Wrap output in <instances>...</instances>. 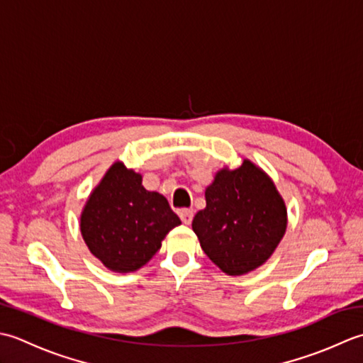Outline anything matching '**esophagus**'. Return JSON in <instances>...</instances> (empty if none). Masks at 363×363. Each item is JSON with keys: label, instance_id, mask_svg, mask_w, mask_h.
<instances>
[{"label": "esophagus", "instance_id": "esophagus-1", "mask_svg": "<svg viewBox=\"0 0 363 363\" xmlns=\"http://www.w3.org/2000/svg\"><path fill=\"white\" fill-rule=\"evenodd\" d=\"M180 219L183 220V224L189 225L192 223V218H194V210L191 208H184V210H180Z\"/></svg>", "mask_w": 363, "mask_h": 363}]
</instances>
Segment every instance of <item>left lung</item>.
I'll return each mask as SVG.
<instances>
[{"instance_id":"left-lung-1","label":"left lung","mask_w":363,"mask_h":363,"mask_svg":"<svg viewBox=\"0 0 363 363\" xmlns=\"http://www.w3.org/2000/svg\"><path fill=\"white\" fill-rule=\"evenodd\" d=\"M205 201L192 230L220 271L247 274L274 254L286 230V206L274 182L255 162L244 158L238 167L218 171Z\"/></svg>"}]
</instances>
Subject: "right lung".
Instances as JSON below:
<instances>
[{"instance_id":"1","label":"right lung","mask_w":363,"mask_h":363,"mask_svg":"<svg viewBox=\"0 0 363 363\" xmlns=\"http://www.w3.org/2000/svg\"><path fill=\"white\" fill-rule=\"evenodd\" d=\"M182 220L167 199L143 186V175L116 161L89 194L79 230L91 254L114 272H135L158 252Z\"/></svg>"}]
</instances>
